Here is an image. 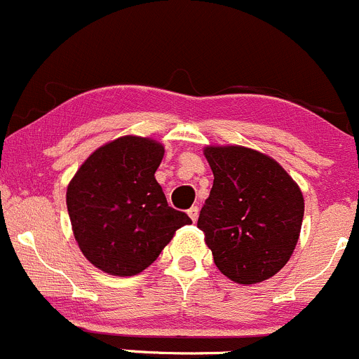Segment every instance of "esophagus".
<instances>
[{
	"mask_svg": "<svg viewBox=\"0 0 359 359\" xmlns=\"http://www.w3.org/2000/svg\"><path fill=\"white\" fill-rule=\"evenodd\" d=\"M188 216H190V219L194 223L197 222V219H198V208H197V205H191V208L188 209Z\"/></svg>",
	"mask_w": 359,
	"mask_h": 359,
	"instance_id": "1",
	"label": "esophagus"
}]
</instances>
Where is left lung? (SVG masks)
I'll return each mask as SVG.
<instances>
[{
  "mask_svg": "<svg viewBox=\"0 0 359 359\" xmlns=\"http://www.w3.org/2000/svg\"><path fill=\"white\" fill-rule=\"evenodd\" d=\"M212 188L197 226L216 267L239 285L278 274L293 255L304 219V195L269 155L246 147H205Z\"/></svg>",
  "mask_w": 359,
  "mask_h": 359,
  "instance_id": "8db88e82",
  "label": "left lung"
}]
</instances>
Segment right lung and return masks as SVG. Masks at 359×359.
I'll list each match as a JSON object with an SVG mask.
<instances>
[{"mask_svg": "<svg viewBox=\"0 0 359 359\" xmlns=\"http://www.w3.org/2000/svg\"><path fill=\"white\" fill-rule=\"evenodd\" d=\"M158 141L122 136L99 147L67 184L71 229L83 257L106 274L127 278L150 267L176 230L190 225L165 201L155 171Z\"/></svg>", "mask_w": 359, "mask_h": 359, "instance_id": "add662e5", "label": "right lung"}]
</instances>
